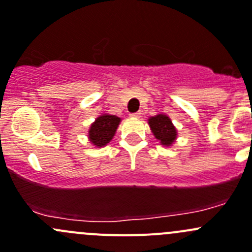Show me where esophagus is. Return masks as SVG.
<instances>
[{
    "label": "esophagus",
    "mask_w": 252,
    "mask_h": 252,
    "mask_svg": "<svg viewBox=\"0 0 252 252\" xmlns=\"http://www.w3.org/2000/svg\"><path fill=\"white\" fill-rule=\"evenodd\" d=\"M141 114H142L141 112L138 111V112H135V113H130V117L131 118H140Z\"/></svg>",
    "instance_id": "34e87169"
}]
</instances>
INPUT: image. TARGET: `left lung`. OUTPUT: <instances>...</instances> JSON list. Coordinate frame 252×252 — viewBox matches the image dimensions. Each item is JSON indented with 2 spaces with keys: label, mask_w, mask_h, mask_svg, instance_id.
I'll return each instance as SVG.
<instances>
[{
  "label": "left lung",
  "mask_w": 252,
  "mask_h": 252,
  "mask_svg": "<svg viewBox=\"0 0 252 252\" xmlns=\"http://www.w3.org/2000/svg\"><path fill=\"white\" fill-rule=\"evenodd\" d=\"M149 126L155 138L163 146L169 147L177 140L178 131L167 114L159 113L149 118Z\"/></svg>",
  "instance_id": "left-lung-1"
}]
</instances>
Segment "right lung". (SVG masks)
<instances>
[{
	"instance_id": "obj_1",
	"label": "right lung",
	"mask_w": 252,
	"mask_h": 252,
	"mask_svg": "<svg viewBox=\"0 0 252 252\" xmlns=\"http://www.w3.org/2000/svg\"><path fill=\"white\" fill-rule=\"evenodd\" d=\"M122 119L113 114H100L89 128V141L95 147H103L110 142L118 129Z\"/></svg>"
}]
</instances>
